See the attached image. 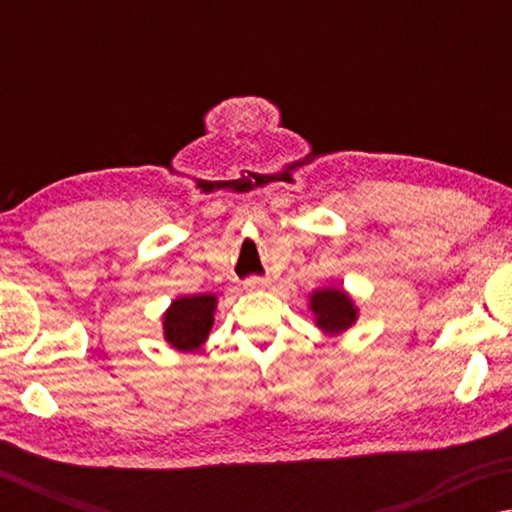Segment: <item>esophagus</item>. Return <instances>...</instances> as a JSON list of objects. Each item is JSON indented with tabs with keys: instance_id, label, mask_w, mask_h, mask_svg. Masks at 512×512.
Here are the masks:
<instances>
[{
	"instance_id": "esophagus-1",
	"label": "esophagus",
	"mask_w": 512,
	"mask_h": 512,
	"mask_svg": "<svg viewBox=\"0 0 512 512\" xmlns=\"http://www.w3.org/2000/svg\"><path fill=\"white\" fill-rule=\"evenodd\" d=\"M266 287H268L266 277L253 275V277H248V280H246V289H248V291H262V289H266Z\"/></svg>"
}]
</instances>
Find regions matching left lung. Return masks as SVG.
<instances>
[{
    "instance_id": "obj_1",
    "label": "left lung",
    "mask_w": 512,
    "mask_h": 512,
    "mask_svg": "<svg viewBox=\"0 0 512 512\" xmlns=\"http://www.w3.org/2000/svg\"><path fill=\"white\" fill-rule=\"evenodd\" d=\"M309 309L314 311L316 325L325 334H341L357 323L359 309L341 287L318 289L309 296Z\"/></svg>"
}]
</instances>
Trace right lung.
I'll list each match as a JSON object with an SVG mask.
<instances>
[{"label":"right lung","mask_w":512,"mask_h":512,"mask_svg":"<svg viewBox=\"0 0 512 512\" xmlns=\"http://www.w3.org/2000/svg\"><path fill=\"white\" fill-rule=\"evenodd\" d=\"M216 296L201 293V296H185L171 302L164 314V339L171 348L192 352L207 341L214 325Z\"/></svg>","instance_id":"1"}]
</instances>
